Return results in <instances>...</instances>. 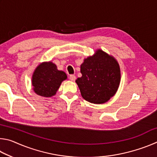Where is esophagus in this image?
<instances>
[{"instance_id": "34e87169", "label": "esophagus", "mask_w": 157, "mask_h": 157, "mask_svg": "<svg viewBox=\"0 0 157 157\" xmlns=\"http://www.w3.org/2000/svg\"><path fill=\"white\" fill-rule=\"evenodd\" d=\"M69 78H70V79H71V81H75V79H76L75 75H71Z\"/></svg>"}]
</instances>
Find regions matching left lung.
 Segmentation results:
<instances>
[{
  "label": "left lung",
  "mask_w": 157,
  "mask_h": 157,
  "mask_svg": "<svg viewBox=\"0 0 157 157\" xmlns=\"http://www.w3.org/2000/svg\"><path fill=\"white\" fill-rule=\"evenodd\" d=\"M82 77L76 79L81 95L94 104L108 102L116 94L121 82V68L111 55L100 49L84 59L80 66Z\"/></svg>",
  "instance_id": "obj_1"
}]
</instances>
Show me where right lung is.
I'll list each match as a JSON object with an SVG mask.
<instances>
[{
	"label": "right lung",
	"instance_id": "right-lung-1",
	"mask_svg": "<svg viewBox=\"0 0 157 157\" xmlns=\"http://www.w3.org/2000/svg\"><path fill=\"white\" fill-rule=\"evenodd\" d=\"M67 75L59 71L52 62L41 63L35 68L32 77V85L34 93L42 97L50 98L56 94L62 82Z\"/></svg>",
	"mask_w": 157,
	"mask_h": 157
}]
</instances>
